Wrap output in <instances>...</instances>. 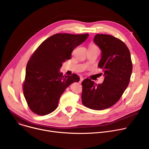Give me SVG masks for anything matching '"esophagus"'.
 Returning a JSON list of instances; mask_svg holds the SVG:
<instances>
[{"label": "esophagus", "mask_w": 149, "mask_h": 149, "mask_svg": "<svg viewBox=\"0 0 149 149\" xmlns=\"http://www.w3.org/2000/svg\"><path fill=\"white\" fill-rule=\"evenodd\" d=\"M83 80H84V78H80L79 81V83H81Z\"/></svg>", "instance_id": "esophagus-1"}]
</instances>
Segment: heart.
Returning <instances> with one entry per match:
<instances>
[{
	"instance_id": "heart-1",
	"label": "heart",
	"mask_w": 149,
	"mask_h": 149,
	"mask_svg": "<svg viewBox=\"0 0 149 149\" xmlns=\"http://www.w3.org/2000/svg\"><path fill=\"white\" fill-rule=\"evenodd\" d=\"M94 47H97L94 44H91L89 47V48H94Z\"/></svg>"
}]
</instances>
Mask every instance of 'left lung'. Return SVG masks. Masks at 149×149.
<instances>
[{"label":"left lung","instance_id":"1","mask_svg":"<svg viewBox=\"0 0 149 149\" xmlns=\"http://www.w3.org/2000/svg\"><path fill=\"white\" fill-rule=\"evenodd\" d=\"M94 43L101 50L98 67L103 70V82L97 84L88 78L81 83L82 102L95 110L108 109L115 104L128 87L132 73L130 52L120 39L107 34H97Z\"/></svg>","mask_w":149,"mask_h":149}]
</instances>
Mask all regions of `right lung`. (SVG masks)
Masks as SVG:
<instances>
[{
    "label": "right lung",
    "mask_w": 149,
    "mask_h": 149,
    "mask_svg": "<svg viewBox=\"0 0 149 149\" xmlns=\"http://www.w3.org/2000/svg\"><path fill=\"white\" fill-rule=\"evenodd\" d=\"M88 36V33H56L45 40L31 55L26 67L23 91L32 112L39 116L52 113L65 90L79 81L77 74L63 75L59 69Z\"/></svg>",
    "instance_id": "right-lung-1"
}]
</instances>
